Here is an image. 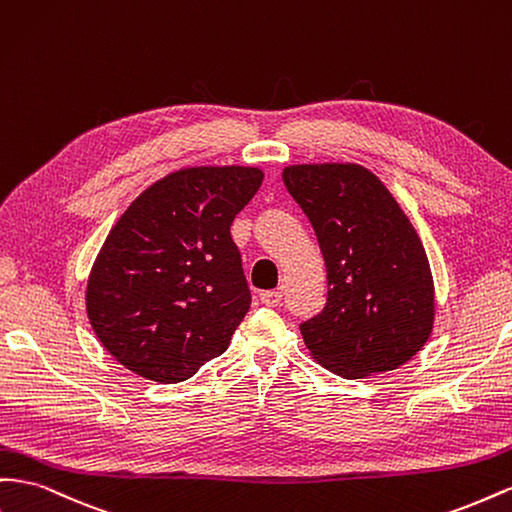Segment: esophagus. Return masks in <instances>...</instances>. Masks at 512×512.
<instances>
[{
	"label": "esophagus",
	"mask_w": 512,
	"mask_h": 512,
	"mask_svg": "<svg viewBox=\"0 0 512 512\" xmlns=\"http://www.w3.org/2000/svg\"><path fill=\"white\" fill-rule=\"evenodd\" d=\"M260 301L265 303V306H269V308L280 306L282 290H265V293H260Z\"/></svg>",
	"instance_id": "esophagus-1"
}]
</instances>
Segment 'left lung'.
Returning <instances> with one entry per match:
<instances>
[{"instance_id": "left-lung-1", "label": "left lung", "mask_w": 512, "mask_h": 512, "mask_svg": "<svg viewBox=\"0 0 512 512\" xmlns=\"http://www.w3.org/2000/svg\"><path fill=\"white\" fill-rule=\"evenodd\" d=\"M282 178L327 267L325 308L299 325L306 347L344 379L403 366L435 316L428 258L407 215L362 165H290Z\"/></svg>"}]
</instances>
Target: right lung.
Returning <instances> with one entry per match:
<instances>
[{"instance_id": "right-lung-1", "label": "right lung", "mask_w": 512, "mask_h": 512, "mask_svg": "<svg viewBox=\"0 0 512 512\" xmlns=\"http://www.w3.org/2000/svg\"><path fill=\"white\" fill-rule=\"evenodd\" d=\"M262 176L241 165L178 170L107 234L88 280V319L135 375L178 383L228 349L252 303L230 226Z\"/></svg>"}]
</instances>
